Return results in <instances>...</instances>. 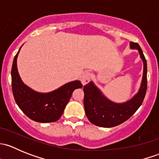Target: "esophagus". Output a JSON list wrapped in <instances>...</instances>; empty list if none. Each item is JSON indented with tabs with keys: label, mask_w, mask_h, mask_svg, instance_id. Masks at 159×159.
I'll return each mask as SVG.
<instances>
[{
	"label": "esophagus",
	"mask_w": 159,
	"mask_h": 159,
	"mask_svg": "<svg viewBox=\"0 0 159 159\" xmlns=\"http://www.w3.org/2000/svg\"><path fill=\"white\" fill-rule=\"evenodd\" d=\"M91 78V75L89 73V72L86 71L84 72V73H83V75H81V83H82L83 85L87 84L90 81Z\"/></svg>",
	"instance_id": "esophagus-1"
}]
</instances>
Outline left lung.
Returning a JSON list of instances; mask_svg holds the SVG:
<instances>
[{
  "label": "left lung",
  "mask_w": 159,
  "mask_h": 159,
  "mask_svg": "<svg viewBox=\"0 0 159 159\" xmlns=\"http://www.w3.org/2000/svg\"><path fill=\"white\" fill-rule=\"evenodd\" d=\"M131 49H137L143 61L144 70L139 92L124 103H115L107 98L92 81L84 86V106L88 118L92 124L111 128L127 121L142 105L147 90V61L138 43L130 42Z\"/></svg>",
  "instance_id": "1"
}]
</instances>
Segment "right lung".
Wrapping results in <instances>:
<instances>
[{
  "label": "right lung",
  "mask_w": 159,
  "mask_h": 159,
  "mask_svg": "<svg viewBox=\"0 0 159 159\" xmlns=\"http://www.w3.org/2000/svg\"><path fill=\"white\" fill-rule=\"evenodd\" d=\"M21 48V47H20ZM14 58L11 69V84L14 99L20 110L31 120L41 123L57 121L63 114L75 89H81L80 81H70L48 93H39L25 84L17 71V58Z\"/></svg>",
  "instance_id": "add662e5"
}]
</instances>
